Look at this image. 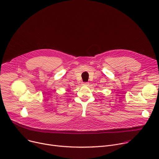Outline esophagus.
<instances>
[{"instance_id": "obj_1", "label": "esophagus", "mask_w": 159, "mask_h": 159, "mask_svg": "<svg viewBox=\"0 0 159 159\" xmlns=\"http://www.w3.org/2000/svg\"><path fill=\"white\" fill-rule=\"evenodd\" d=\"M89 84V83L88 82H84V83H82L83 86H88Z\"/></svg>"}]
</instances>
